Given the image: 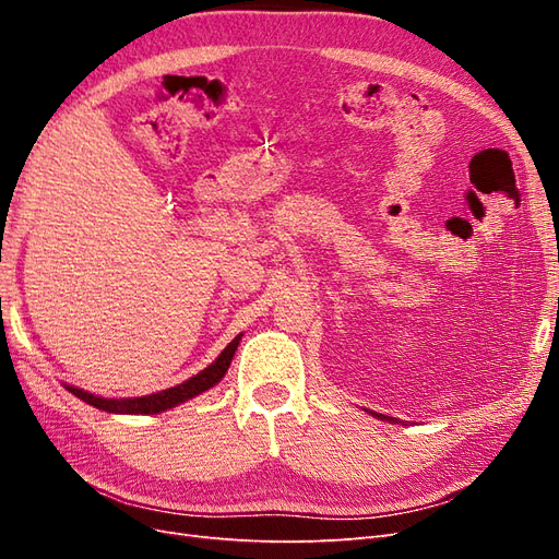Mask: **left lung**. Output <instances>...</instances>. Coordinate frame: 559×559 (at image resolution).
I'll return each instance as SVG.
<instances>
[{
    "instance_id": "obj_1",
    "label": "left lung",
    "mask_w": 559,
    "mask_h": 559,
    "mask_svg": "<svg viewBox=\"0 0 559 559\" xmlns=\"http://www.w3.org/2000/svg\"><path fill=\"white\" fill-rule=\"evenodd\" d=\"M376 417H380V419H392V417H386V415H380V413H373Z\"/></svg>"
}]
</instances>
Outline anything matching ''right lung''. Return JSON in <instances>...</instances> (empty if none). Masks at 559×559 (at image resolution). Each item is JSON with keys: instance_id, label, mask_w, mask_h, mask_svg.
<instances>
[{"instance_id": "add662e5", "label": "right lung", "mask_w": 559, "mask_h": 559, "mask_svg": "<svg viewBox=\"0 0 559 559\" xmlns=\"http://www.w3.org/2000/svg\"><path fill=\"white\" fill-rule=\"evenodd\" d=\"M240 337H235L233 343H228V347L218 354L216 361L212 366H207L205 370H200L198 376H193L191 380H186L177 386H170V389H163V392H156V394H148V396H138V399H103V396H93L88 392H83V389L79 386H70L67 384V389L70 392L86 401L91 405H95V408L99 411H107V413H121V415H154V413H163L167 408H175V405L189 401L202 392H207L210 386H214L218 380H222L226 376V370L233 361V354L235 349H238L240 345Z\"/></svg>"}]
</instances>
